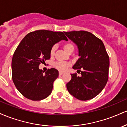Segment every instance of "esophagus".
<instances>
[{
  "label": "esophagus",
  "instance_id": "34e87169",
  "mask_svg": "<svg viewBox=\"0 0 127 127\" xmlns=\"http://www.w3.org/2000/svg\"><path fill=\"white\" fill-rule=\"evenodd\" d=\"M64 73L63 72H59V75H62Z\"/></svg>",
  "mask_w": 127,
  "mask_h": 127
}]
</instances>
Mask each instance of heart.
I'll return each instance as SVG.
<instances>
[{
	"label": "heart",
	"instance_id": "obj_1",
	"mask_svg": "<svg viewBox=\"0 0 127 127\" xmlns=\"http://www.w3.org/2000/svg\"><path fill=\"white\" fill-rule=\"evenodd\" d=\"M63 48L64 49V51L66 52L68 54L69 52H73L75 49V46L72 42H67L63 45ZM55 51V47L53 46L50 51V54L51 55H53L54 54ZM70 64L68 62H57L55 63L54 67L57 69L61 71V72H65L67 70V68L69 67Z\"/></svg>",
	"mask_w": 127,
	"mask_h": 127
}]
</instances>
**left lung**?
<instances>
[{"label": "left lung", "mask_w": 127, "mask_h": 127, "mask_svg": "<svg viewBox=\"0 0 127 127\" xmlns=\"http://www.w3.org/2000/svg\"><path fill=\"white\" fill-rule=\"evenodd\" d=\"M64 33L78 45L79 58L73 68L81 74V76L71 74L67 88L78 100H91L103 90L108 81L109 57L105 46L101 39L87 31Z\"/></svg>", "instance_id": "left-lung-1"}]
</instances>
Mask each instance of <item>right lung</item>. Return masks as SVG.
Returning a JSON list of instances; mask_svg holds the SVG:
<instances>
[{
  "instance_id": "add662e5",
  "label": "right lung",
  "mask_w": 127,
  "mask_h": 127,
  "mask_svg": "<svg viewBox=\"0 0 127 127\" xmlns=\"http://www.w3.org/2000/svg\"><path fill=\"white\" fill-rule=\"evenodd\" d=\"M61 40H68L63 32L38 30L27 34L17 46L12 60V78L24 97L40 101L51 94L59 72L51 68L44 73L39 66L50 59L52 46Z\"/></svg>"
}]
</instances>
